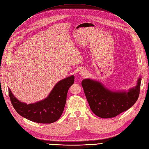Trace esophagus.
<instances>
[{"label":"esophagus","instance_id":"obj_1","mask_svg":"<svg viewBox=\"0 0 149 149\" xmlns=\"http://www.w3.org/2000/svg\"><path fill=\"white\" fill-rule=\"evenodd\" d=\"M79 74H80V75L81 77H86L88 75L87 71L86 70H85V69H81L80 70V72Z\"/></svg>","mask_w":149,"mask_h":149}]
</instances>
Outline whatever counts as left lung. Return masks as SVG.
I'll use <instances>...</instances> for the list:
<instances>
[{
	"label": "left lung",
	"instance_id": "8db88e82",
	"mask_svg": "<svg viewBox=\"0 0 149 149\" xmlns=\"http://www.w3.org/2000/svg\"><path fill=\"white\" fill-rule=\"evenodd\" d=\"M141 75L136 85L127 91H113L91 79H83L81 85L92 111L101 118L116 117L131 108L138 99Z\"/></svg>",
	"mask_w": 149,
	"mask_h": 149
}]
</instances>
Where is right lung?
Masks as SVG:
<instances>
[{"mask_svg": "<svg viewBox=\"0 0 149 149\" xmlns=\"http://www.w3.org/2000/svg\"><path fill=\"white\" fill-rule=\"evenodd\" d=\"M74 83V76L70 75L58 82L46 98L27 104L19 101L8 88L13 106L23 118L41 124H51L58 120L66 102L68 91Z\"/></svg>", "mask_w": 149, "mask_h": 149, "instance_id": "1", "label": "right lung"}]
</instances>
